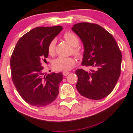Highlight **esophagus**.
<instances>
[{"mask_svg":"<svg viewBox=\"0 0 133 133\" xmlns=\"http://www.w3.org/2000/svg\"><path fill=\"white\" fill-rule=\"evenodd\" d=\"M69 74V72H66V71H64V72H63V75H64V76H67V75H68Z\"/></svg>","mask_w":133,"mask_h":133,"instance_id":"34e87169","label":"esophagus"}]
</instances>
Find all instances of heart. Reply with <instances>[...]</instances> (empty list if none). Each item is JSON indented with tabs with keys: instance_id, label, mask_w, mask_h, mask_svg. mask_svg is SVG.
Wrapping results in <instances>:
<instances>
[{
	"instance_id": "heart-1",
	"label": "heart",
	"mask_w": 133,
	"mask_h": 133,
	"mask_svg": "<svg viewBox=\"0 0 133 133\" xmlns=\"http://www.w3.org/2000/svg\"><path fill=\"white\" fill-rule=\"evenodd\" d=\"M63 37L67 42L70 43L73 48V53L76 56L80 57L82 56V52L81 49L77 46L79 45V39L76 35L70 31H67L63 35ZM57 41L55 39H52L50 42L48 48V54L50 55H54L55 51V45ZM75 60L72 57H60L54 61L53 67L56 70L58 71H67L70 70L74 67Z\"/></svg>"
}]
</instances>
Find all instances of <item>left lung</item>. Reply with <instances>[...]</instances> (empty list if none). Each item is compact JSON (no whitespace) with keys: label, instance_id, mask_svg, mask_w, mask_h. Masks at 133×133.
Here are the masks:
<instances>
[{"label":"left lung","instance_id":"8db88e82","mask_svg":"<svg viewBox=\"0 0 133 133\" xmlns=\"http://www.w3.org/2000/svg\"><path fill=\"white\" fill-rule=\"evenodd\" d=\"M72 30L84 44L82 65L91 68L90 71L76 70L77 90L91 100L106 97L114 90L121 74L122 54L116 41L97 24L79 23Z\"/></svg>","mask_w":133,"mask_h":133}]
</instances>
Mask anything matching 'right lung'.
<instances>
[{
    "instance_id": "1",
    "label": "right lung",
    "mask_w": 133,
    "mask_h": 133,
    "mask_svg": "<svg viewBox=\"0 0 133 133\" xmlns=\"http://www.w3.org/2000/svg\"><path fill=\"white\" fill-rule=\"evenodd\" d=\"M62 30L61 25L36 27L23 35L14 49L12 80L20 96L31 106H46L58 96L62 73L45 75L42 63H46L49 43Z\"/></svg>"
}]
</instances>
